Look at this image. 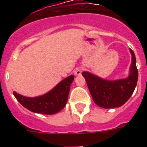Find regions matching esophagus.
Here are the masks:
<instances>
[{
    "label": "esophagus",
    "mask_w": 147,
    "mask_h": 147,
    "mask_svg": "<svg viewBox=\"0 0 147 147\" xmlns=\"http://www.w3.org/2000/svg\"><path fill=\"white\" fill-rule=\"evenodd\" d=\"M82 69L81 68H77V69H75V71H74V75L76 76H81V74H82Z\"/></svg>",
    "instance_id": "1"
}]
</instances>
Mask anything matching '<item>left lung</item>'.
I'll list each match as a JSON object with an SVG mask.
<instances>
[{"instance_id":"obj_1","label":"left lung","mask_w":147,"mask_h":147,"mask_svg":"<svg viewBox=\"0 0 147 147\" xmlns=\"http://www.w3.org/2000/svg\"><path fill=\"white\" fill-rule=\"evenodd\" d=\"M131 64L128 77L118 80H106L89 71H83L94 103L103 108H115L124 105L131 97L137 86L138 71L134 53L130 49Z\"/></svg>"}]
</instances>
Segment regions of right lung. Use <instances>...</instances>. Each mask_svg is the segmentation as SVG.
<instances>
[{"mask_svg":"<svg viewBox=\"0 0 147 147\" xmlns=\"http://www.w3.org/2000/svg\"><path fill=\"white\" fill-rule=\"evenodd\" d=\"M74 80V76L71 75L62 80L53 89L40 96H23L16 92L13 95L17 100L26 109L34 113L43 114H55L64 108L67 103L70 86Z\"/></svg>","mask_w":147,"mask_h":147,"instance_id":"add662e5","label":"right lung"}]
</instances>
